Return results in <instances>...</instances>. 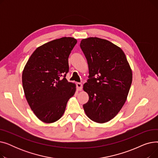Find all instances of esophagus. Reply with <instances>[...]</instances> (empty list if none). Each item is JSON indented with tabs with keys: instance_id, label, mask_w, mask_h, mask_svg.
I'll use <instances>...</instances> for the list:
<instances>
[{
	"instance_id": "1",
	"label": "esophagus",
	"mask_w": 158,
	"mask_h": 158,
	"mask_svg": "<svg viewBox=\"0 0 158 158\" xmlns=\"http://www.w3.org/2000/svg\"><path fill=\"white\" fill-rule=\"evenodd\" d=\"M76 85H77V89H78L79 91L82 90V85L81 83V82H77V83L76 84Z\"/></svg>"
}]
</instances>
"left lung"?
Returning <instances> with one entry per match:
<instances>
[{
  "mask_svg": "<svg viewBox=\"0 0 158 158\" xmlns=\"http://www.w3.org/2000/svg\"><path fill=\"white\" fill-rule=\"evenodd\" d=\"M88 64L89 76L83 89L89 100L83 105L88 117L97 123L111 120L126 102L132 74L126 56L106 40L91 37L80 44Z\"/></svg>",
  "mask_w": 158,
  "mask_h": 158,
  "instance_id": "obj_1",
  "label": "left lung"
}]
</instances>
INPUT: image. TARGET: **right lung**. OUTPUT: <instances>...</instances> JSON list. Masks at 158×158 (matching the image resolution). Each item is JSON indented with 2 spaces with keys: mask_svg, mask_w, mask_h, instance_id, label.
Returning <instances> with one entry per match:
<instances>
[{
  "mask_svg": "<svg viewBox=\"0 0 158 158\" xmlns=\"http://www.w3.org/2000/svg\"><path fill=\"white\" fill-rule=\"evenodd\" d=\"M76 39L63 37L38 47L22 73V85L27 101L36 117L45 123L59 120L76 85L65 78L69 71V57Z\"/></svg>",
  "mask_w": 158,
  "mask_h": 158,
  "instance_id": "add662e5",
  "label": "right lung"
}]
</instances>
